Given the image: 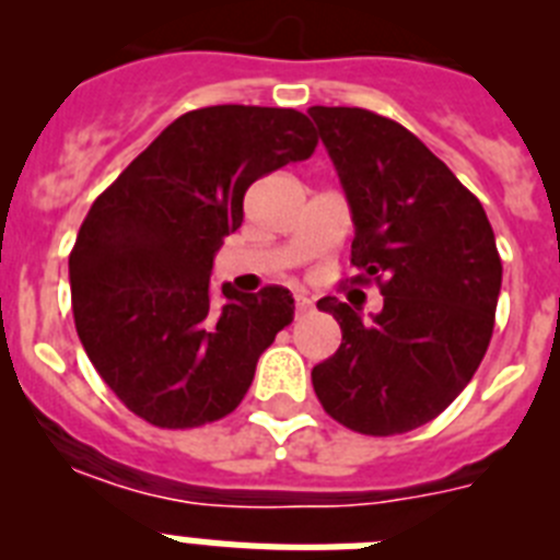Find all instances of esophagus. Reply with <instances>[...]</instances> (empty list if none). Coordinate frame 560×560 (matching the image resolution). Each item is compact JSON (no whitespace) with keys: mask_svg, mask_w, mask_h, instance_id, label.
I'll return each instance as SVG.
<instances>
[{"mask_svg":"<svg viewBox=\"0 0 560 560\" xmlns=\"http://www.w3.org/2000/svg\"><path fill=\"white\" fill-rule=\"evenodd\" d=\"M311 296H305V294H294V311H296V316H303V314H308L311 311Z\"/></svg>","mask_w":560,"mask_h":560,"instance_id":"1","label":"esophagus"}]
</instances>
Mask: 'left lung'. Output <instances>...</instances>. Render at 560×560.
<instances>
[{
	"instance_id": "8db88e82",
	"label": "left lung",
	"mask_w": 560,
	"mask_h": 560,
	"mask_svg": "<svg viewBox=\"0 0 560 560\" xmlns=\"http://www.w3.org/2000/svg\"><path fill=\"white\" fill-rule=\"evenodd\" d=\"M348 196L355 283L381 289L370 319L334 296L341 345L311 370L341 427L389 438L423 427L465 389L493 334L502 260L468 187L400 122L348 106H311Z\"/></svg>"
}]
</instances>
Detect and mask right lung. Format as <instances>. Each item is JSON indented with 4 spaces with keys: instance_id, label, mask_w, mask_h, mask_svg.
Returning a JSON list of instances; mask_svg holds the SVG:
<instances>
[{
    "instance_id": "1",
    "label": "right lung",
    "mask_w": 560,
    "mask_h": 560,
    "mask_svg": "<svg viewBox=\"0 0 560 560\" xmlns=\"http://www.w3.org/2000/svg\"><path fill=\"white\" fill-rule=\"evenodd\" d=\"M303 112L207 106L182 114L101 192L69 252L81 345L117 398L160 429L221 420L294 319L283 285L210 294L212 257L244 221V192L308 160Z\"/></svg>"
}]
</instances>
